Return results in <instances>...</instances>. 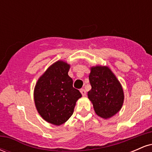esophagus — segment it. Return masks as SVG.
Masks as SVG:
<instances>
[{"instance_id":"esophagus-1","label":"esophagus","mask_w":152,"mask_h":152,"mask_svg":"<svg viewBox=\"0 0 152 152\" xmlns=\"http://www.w3.org/2000/svg\"><path fill=\"white\" fill-rule=\"evenodd\" d=\"M80 92H81L83 96H85L86 95V91H85V89H83V88H81V89L80 90Z\"/></svg>"}]
</instances>
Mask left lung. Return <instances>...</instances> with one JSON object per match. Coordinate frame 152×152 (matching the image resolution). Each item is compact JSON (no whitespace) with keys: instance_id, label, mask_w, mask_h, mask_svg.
I'll list each match as a JSON object with an SVG mask.
<instances>
[{"instance_id":"obj_1","label":"left lung","mask_w":152,"mask_h":152,"mask_svg":"<svg viewBox=\"0 0 152 152\" xmlns=\"http://www.w3.org/2000/svg\"><path fill=\"white\" fill-rule=\"evenodd\" d=\"M88 78L91 89L88 92V98L93 104L96 114L108 119L117 114L123 106V88L108 66H91Z\"/></svg>"}]
</instances>
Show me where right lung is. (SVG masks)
<instances>
[{
    "label": "right lung",
    "instance_id": "right-lung-1",
    "mask_svg": "<svg viewBox=\"0 0 152 152\" xmlns=\"http://www.w3.org/2000/svg\"><path fill=\"white\" fill-rule=\"evenodd\" d=\"M70 64L58 60L40 76L34 91L35 106L45 121L60 126L74 113L76 103L82 96L73 87L69 76Z\"/></svg>",
    "mask_w": 152,
    "mask_h": 152
}]
</instances>
